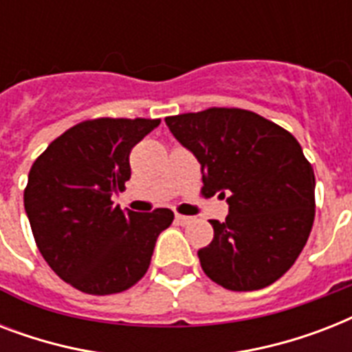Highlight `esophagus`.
<instances>
[{
	"mask_svg": "<svg viewBox=\"0 0 352 352\" xmlns=\"http://www.w3.org/2000/svg\"><path fill=\"white\" fill-rule=\"evenodd\" d=\"M175 221L179 223V225H190L192 223V217H188V215H181V214H177L175 215Z\"/></svg>",
	"mask_w": 352,
	"mask_h": 352,
	"instance_id": "34e87169",
	"label": "esophagus"
}]
</instances>
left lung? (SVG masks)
<instances>
[{
  "instance_id": "obj_1",
  "label": "left lung",
  "mask_w": 352,
  "mask_h": 352,
  "mask_svg": "<svg viewBox=\"0 0 352 352\" xmlns=\"http://www.w3.org/2000/svg\"><path fill=\"white\" fill-rule=\"evenodd\" d=\"M197 157L201 192L230 206L210 221L214 239L197 252L204 274L228 290H259L296 263L314 223V170L300 142L278 124L239 107H210L166 117Z\"/></svg>"
}]
</instances>
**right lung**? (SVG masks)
I'll list each match as a JSON object with an SVG mask.
<instances>
[{"label": "right lung", "instance_id": "add662e5", "mask_svg": "<svg viewBox=\"0 0 352 352\" xmlns=\"http://www.w3.org/2000/svg\"><path fill=\"white\" fill-rule=\"evenodd\" d=\"M160 118H93L54 138L34 160L23 203L47 265L80 292H124L148 272L173 212L120 210L113 193L131 177L129 153Z\"/></svg>", "mask_w": 352, "mask_h": 352}]
</instances>
